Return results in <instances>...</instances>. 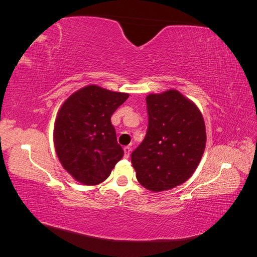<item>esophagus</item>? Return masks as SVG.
Returning <instances> with one entry per match:
<instances>
[{
	"instance_id": "1",
	"label": "esophagus",
	"mask_w": 257,
	"mask_h": 257,
	"mask_svg": "<svg viewBox=\"0 0 257 257\" xmlns=\"http://www.w3.org/2000/svg\"><path fill=\"white\" fill-rule=\"evenodd\" d=\"M123 150H124V158H125V159H128V158H130V154H131L132 149H131L130 147H124V148H123Z\"/></svg>"
}]
</instances>
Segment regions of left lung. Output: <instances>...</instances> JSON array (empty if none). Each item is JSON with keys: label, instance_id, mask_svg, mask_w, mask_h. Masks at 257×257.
Masks as SVG:
<instances>
[{"label": "left lung", "instance_id": "8db88e82", "mask_svg": "<svg viewBox=\"0 0 257 257\" xmlns=\"http://www.w3.org/2000/svg\"><path fill=\"white\" fill-rule=\"evenodd\" d=\"M148 130L132 152L136 178L152 192L170 190L195 172L206 147L204 118L177 90L146 97Z\"/></svg>", "mask_w": 257, "mask_h": 257}]
</instances>
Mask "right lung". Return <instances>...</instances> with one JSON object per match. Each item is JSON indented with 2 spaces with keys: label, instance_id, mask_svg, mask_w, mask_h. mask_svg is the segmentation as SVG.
<instances>
[{
  "label": "right lung",
  "instance_id": "1",
  "mask_svg": "<svg viewBox=\"0 0 257 257\" xmlns=\"http://www.w3.org/2000/svg\"><path fill=\"white\" fill-rule=\"evenodd\" d=\"M127 93L88 85L73 93L60 108L53 130L58 158L77 181L96 185L109 177L124 154L111 124L112 113Z\"/></svg>",
  "mask_w": 257,
  "mask_h": 257
}]
</instances>
